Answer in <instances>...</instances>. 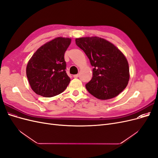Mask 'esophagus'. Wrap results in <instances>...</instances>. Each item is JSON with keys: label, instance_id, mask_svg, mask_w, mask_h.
<instances>
[{"label": "esophagus", "instance_id": "34e87169", "mask_svg": "<svg viewBox=\"0 0 158 158\" xmlns=\"http://www.w3.org/2000/svg\"><path fill=\"white\" fill-rule=\"evenodd\" d=\"M73 77H74V78H78V77H79V75H78V74L73 75Z\"/></svg>", "mask_w": 158, "mask_h": 158}]
</instances>
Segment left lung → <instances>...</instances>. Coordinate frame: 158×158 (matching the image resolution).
Listing matches in <instances>:
<instances>
[{
	"label": "left lung",
	"instance_id": "1",
	"mask_svg": "<svg viewBox=\"0 0 158 158\" xmlns=\"http://www.w3.org/2000/svg\"><path fill=\"white\" fill-rule=\"evenodd\" d=\"M76 44L94 66L92 78L85 85L89 93L102 100L121 94L130 78L128 63L123 52L112 43L96 36L76 38Z\"/></svg>",
	"mask_w": 158,
	"mask_h": 158
}]
</instances>
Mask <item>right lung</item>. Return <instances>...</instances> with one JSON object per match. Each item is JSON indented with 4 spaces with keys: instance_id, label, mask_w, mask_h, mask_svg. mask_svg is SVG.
I'll return each mask as SVG.
<instances>
[{
    "instance_id": "1",
    "label": "right lung",
    "mask_w": 158,
    "mask_h": 158,
    "mask_svg": "<svg viewBox=\"0 0 158 158\" xmlns=\"http://www.w3.org/2000/svg\"><path fill=\"white\" fill-rule=\"evenodd\" d=\"M71 38L58 37L41 46L29 60L26 75L32 90L51 98L63 92L70 79L66 73L64 53Z\"/></svg>"
}]
</instances>
